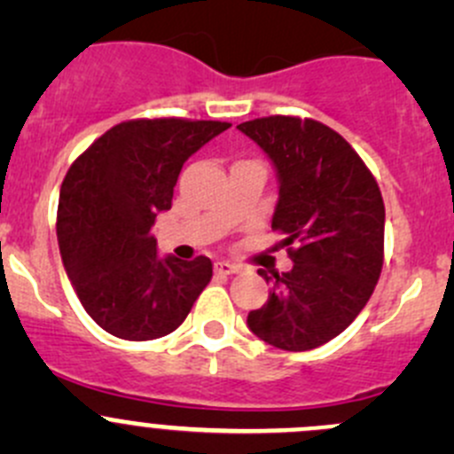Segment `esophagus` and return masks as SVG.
<instances>
[{
  "mask_svg": "<svg viewBox=\"0 0 454 454\" xmlns=\"http://www.w3.org/2000/svg\"><path fill=\"white\" fill-rule=\"evenodd\" d=\"M215 270H217L219 274H235L239 272V265L231 263V261H217V263H215Z\"/></svg>",
  "mask_w": 454,
  "mask_h": 454,
  "instance_id": "esophagus-1",
  "label": "esophagus"
}]
</instances>
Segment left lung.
<instances>
[{
    "mask_svg": "<svg viewBox=\"0 0 454 454\" xmlns=\"http://www.w3.org/2000/svg\"><path fill=\"white\" fill-rule=\"evenodd\" d=\"M237 129L272 162V228L294 246L290 272L259 270L272 292L248 314V327L278 349H314L345 332L373 294L382 272V193L349 142L323 122L270 116Z\"/></svg>",
    "mask_w": 454,
    "mask_h": 454,
    "instance_id": "left-lung-1",
    "label": "left lung"
}]
</instances>
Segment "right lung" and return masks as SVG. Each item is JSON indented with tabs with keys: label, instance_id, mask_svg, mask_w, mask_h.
Instances as JSON below:
<instances>
[{
	"label": "right lung",
	"instance_id": "right-lung-1",
	"mask_svg": "<svg viewBox=\"0 0 454 454\" xmlns=\"http://www.w3.org/2000/svg\"><path fill=\"white\" fill-rule=\"evenodd\" d=\"M228 127L182 118L121 122L67 171L57 213L63 268L85 312L112 336L153 340L176 332L208 286V256H160L151 226L171 208L186 160Z\"/></svg>",
	"mask_w": 454,
	"mask_h": 454
}]
</instances>
